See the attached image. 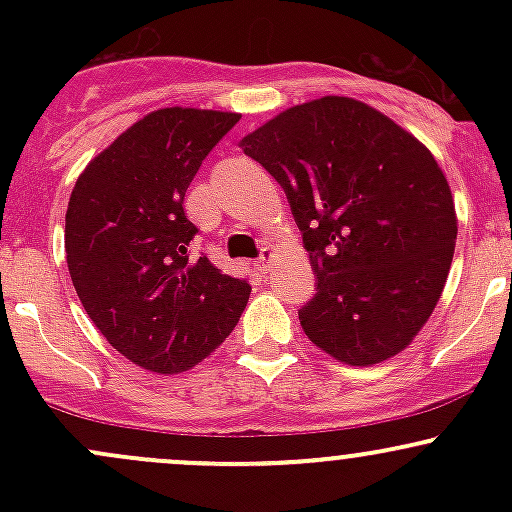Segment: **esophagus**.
Wrapping results in <instances>:
<instances>
[{
    "label": "esophagus",
    "instance_id": "esophagus-1",
    "mask_svg": "<svg viewBox=\"0 0 512 512\" xmlns=\"http://www.w3.org/2000/svg\"><path fill=\"white\" fill-rule=\"evenodd\" d=\"M272 257H275V255H272V250H270V247H265V250H262V255L257 257V260H255V267H257V270H262V272H267V270H270V265H272Z\"/></svg>",
    "mask_w": 512,
    "mask_h": 512
}]
</instances>
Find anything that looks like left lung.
Returning <instances> with one entry per match:
<instances>
[{"label": "left lung", "instance_id": "obj_1", "mask_svg": "<svg viewBox=\"0 0 512 512\" xmlns=\"http://www.w3.org/2000/svg\"><path fill=\"white\" fill-rule=\"evenodd\" d=\"M285 190L317 294L309 342L352 366L404 352L431 317L458 223L443 170L389 116L347 96L299 103L240 141Z\"/></svg>", "mask_w": 512, "mask_h": 512}]
</instances>
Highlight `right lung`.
Segmentation results:
<instances>
[{"instance_id":"obj_1","label":"right lung","mask_w":512,"mask_h":512,"mask_svg":"<svg viewBox=\"0 0 512 512\" xmlns=\"http://www.w3.org/2000/svg\"><path fill=\"white\" fill-rule=\"evenodd\" d=\"M240 113L160 108L86 165L66 210L76 294L116 352L156 374L203 361L235 329L247 280L190 255L198 227L183 210L200 163Z\"/></svg>"}]
</instances>
